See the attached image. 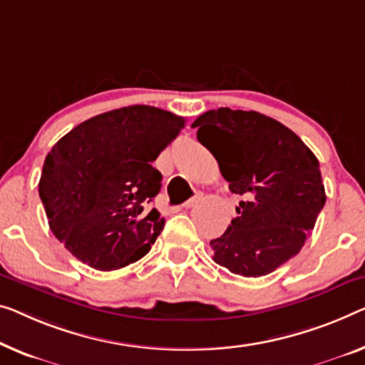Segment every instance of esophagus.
Here are the masks:
<instances>
[{
	"label": "esophagus",
	"instance_id": "1",
	"mask_svg": "<svg viewBox=\"0 0 365 365\" xmlns=\"http://www.w3.org/2000/svg\"><path fill=\"white\" fill-rule=\"evenodd\" d=\"M200 200H201V193H197V195H195V197H192L190 200L185 201V203H183V208H192V206L197 205Z\"/></svg>",
	"mask_w": 365,
	"mask_h": 365
}]
</instances>
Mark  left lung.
<instances>
[{
    "instance_id": "1",
    "label": "left lung",
    "mask_w": 365,
    "mask_h": 365,
    "mask_svg": "<svg viewBox=\"0 0 365 365\" xmlns=\"http://www.w3.org/2000/svg\"><path fill=\"white\" fill-rule=\"evenodd\" d=\"M232 193L244 201L213 260L242 277H262L300 252L326 203L319 162L298 135L257 111L217 108L195 119Z\"/></svg>"
}]
</instances>
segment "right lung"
Masks as SVG:
<instances>
[{
    "label": "right lung",
    "instance_id": "add662e5",
    "mask_svg": "<svg viewBox=\"0 0 365 365\" xmlns=\"http://www.w3.org/2000/svg\"><path fill=\"white\" fill-rule=\"evenodd\" d=\"M185 119L134 105L83 121L48 152L39 197L48 226L83 264L116 270L150 251L165 220L148 205L162 173L152 167Z\"/></svg>",
    "mask_w": 365,
    "mask_h": 365
}]
</instances>
